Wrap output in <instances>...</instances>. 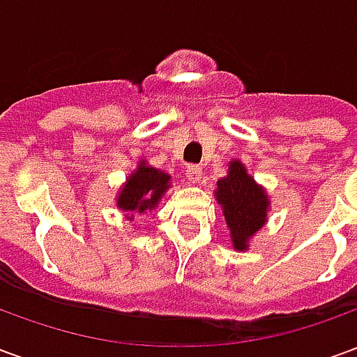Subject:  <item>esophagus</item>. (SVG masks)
I'll use <instances>...</instances> for the list:
<instances>
[{"instance_id": "esophagus-1", "label": "esophagus", "mask_w": 357, "mask_h": 357, "mask_svg": "<svg viewBox=\"0 0 357 357\" xmlns=\"http://www.w3.org/2000/svg\"><path fill=\"white\" fill-rule=\"evenodd\" d=\"M187 179L191 181V183H199L202 178V170H201V166H187Z\"/></svg>"}]
</instances>
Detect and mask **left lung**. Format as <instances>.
<instances>
[{"label":"left lung","instance_id":"8db88e82","mask_svg":"<svg viewBox=\"0 0 357 357\" xmlns=\"http://www.w3.org/2000/svg\"><path fill=\"white\" fill-rule=\"evenodd\" d=\"M214 197L224 212L233 248L237 252H245L250 239L268 222L271 204L268 191L256 183L239 158H233L229 160L227 176L218 179Z\"/></svg>","mask_w":357,"mask_h":357}]
</instances>
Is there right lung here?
Returning a JSON list of instances; mask_svg holds the SVG:
<instances>
[{
    "instance_id": "right-lung-1",
    "label": "right lung",
    "mask_w": 357,
    "mask_h": 357,
    "mask_svg": "<svg viewBox=\"0 0 357 357\" xmlns=\"http://www.w3.org/2000/svg\"><path fill=\"white\" fill-rule=\"evenodd\" d=\"M172 187V176L147 164L141 158L137 168L126 178L116 195L118 210L124 212L126 220L133 222L135 214H145L155 210L164 193Z\"/></svg>"
}]
</instances>
